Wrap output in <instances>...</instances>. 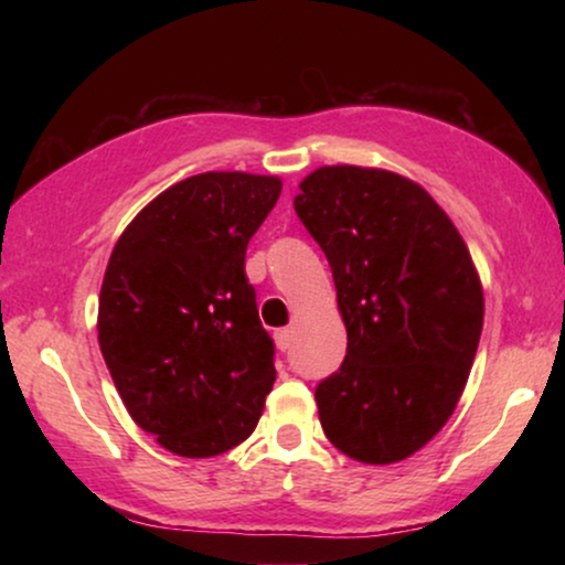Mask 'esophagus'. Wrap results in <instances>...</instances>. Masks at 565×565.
Masks as SVG:
<instances>
[{
	"mask_svg": "<svg viewBox=\"0 0 565 565\" xmlns=\"http://www.w3.org/2000/svg\"><path fill=\"white\" fill-rule=\"evenodd\" d=\"M290 337H292V331L290 329H277L275 331V344H277V350H288L290 347Z\"/></svg>",
	"mask_w": 565,
	"mask_h": 565,
	"instance_id": "esophagus-1",
	"label": "esophagus"
}]
</instances>
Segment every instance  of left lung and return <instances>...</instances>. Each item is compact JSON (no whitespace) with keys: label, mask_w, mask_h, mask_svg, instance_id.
I'll use <instances>...</instances> for the list:
<instances>
[{"label":"left lung","mask_w":565,"mask_h":565,"mask_svg":"<svg viewBox=\"0 0 565 565\" xmlns=\"http://www.w3.org/2000/svg\"><path fill=\"white\" fill-rule=\"evenodd\" d=\"M327 254L347 358L316 388L329 443L388 466L422 450L466 388L483 329V288L458 228L396 172L319 167L292 200Z\"/></svg>","instance_id":"1"}]
</instances>
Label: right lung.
Segmentation results:
<instances>
[{
    "instance_id": "obj_1",
    "label": "right lung",
    "mask_w": 565,
    "mask_h": 565,
    "mask_svg": "<svg viewBox=\"0 0 565 565\" xmlns=\"http://www.w3.org/2000/svg\"><path fill=\"white\" fill-rule=\"evenodd\" d=\"M277 177L205 172L153 198L107 262L97 339L128 414L182 458H213L257 427L275 344L246 280V244Z\"/></svg>"
}]
</instances>
